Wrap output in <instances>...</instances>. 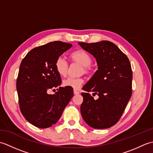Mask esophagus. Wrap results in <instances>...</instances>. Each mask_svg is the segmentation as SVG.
Listing matches in <instances>:
<instances>
[{
	"instance_id": "34e87169",
	"label": "esophagus",
	"mask_w": 153,
	"mask_h": 153,
	"mask_svg": "<svg viewBox=\"0 0 153 153\" xmlns=\"http://www.w3.org/2000/svg\"><path fill=\"white\" fill-rule=\"evenodd\" d=\"M74 95H78V94H79V92L77 91V90H74Z\"/></svg>"
}]
</instances>
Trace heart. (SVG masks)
<instances>
[{
  "label": "heart",
  "instance_id": "heart-1",
  "mask_svg": "<svg viewBox=\"0 0 153 153\" xmlns=\"http://www.w3.org/2000/svg\"><path fill=\"white\" fill-rule=\"evenodd\" d=\"M70 59L73 62L78 63L82 66L80 73L87 74L92 70L91 56L84 50H77L73 52L70 55ZM54 67L58 74L61 76H65L68 73V64L62 57H58L55 61ZM84 81L82 77H68L62 82L64 87H68L74 89H77L82 86Z\"/></svg>",
  "mask_w": 153,
  "mask_h": 153
}]
</instances>
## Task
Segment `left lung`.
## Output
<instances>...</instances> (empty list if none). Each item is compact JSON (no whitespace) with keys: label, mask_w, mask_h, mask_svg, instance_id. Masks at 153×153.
I'll use <instances>...</instances> for the list:
<instances>
[{"label":"left lung","mask_w":153,"mask_h":153,"mask_svg":"<svg viewBox=\"0 0 153 153\" xmlns=\"http://www.w3.org/2000/svg\"><path fill=\"white\" fill-rule=\"evenodd\" d=\"M84 50L96 58L98 70L83 87L81 114L87 124L95 129L109 128L118 122L132 93V70L128 56L108 41L86 43ZM97 94L94 99L89 94Z\"/></svg>","instance_id":"8db88e82"}]
</instances>
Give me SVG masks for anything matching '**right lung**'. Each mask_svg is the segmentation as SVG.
Masks as SVG:
<instances>
[{
	"instance_id": "1",
	"label": "right lung",
	"mask_w": 153,
	"mask_h": 153,
	"mask_svg": "<svg viewBox=\"0 0 153 153\" xmlns=\"http://www.w3.org/2000/svg\"><path fill=\"white\" fill-rule=\"evenodd\" d=\"M71 47L50 42L31 50L20 64L16 81L19 108L25 120L37 128L55 124L74 95L73 88L58 87L61 77L54 67L57 58ZM55 88L58 91L54 95L48 93Z\"/></svg>"
}]
</instances>
